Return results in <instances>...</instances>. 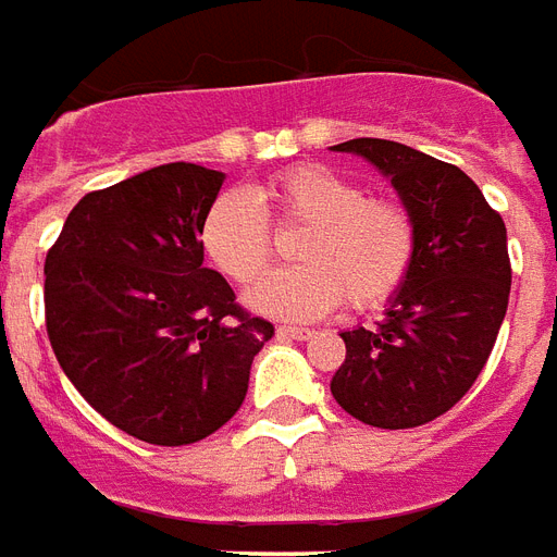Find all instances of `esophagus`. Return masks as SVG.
Wrapping results in <instances>:
<instances>
[{"label":"esophagus","mask_w":557,"mask_h":557,"mask_svg":"<svg viewBox=\"0 0 557 557\" xmlns=\"http://www.w3.org/2000/svg\"><path fill=\"white\" fill-rule=\"evenodd\" d=\"M278 337H290V341H308V337H313V329H299V325H278Z\"/></svg>","instance_id":"obj_1"}]
</instances>
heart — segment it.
Returning <instances> with one entry per match:
<instances>
[{"label":"heart","instance_id":"1","mask_svg":"<svg viewBox=\"0 0 557 557\" xmlns=\"http://www.w3.org/2000/svg\"><path fill=\"white\" fill-rule=\"evenodd\" d=\"M275 232H299L294 270L249 294L255 311L317 320L349 299L375 311L403 290L417 255V223L399 199L370 196L349 175L299 164L270 175L249 199L223 194L202 220V246L234 284H255L275 261Z\"/></svg>","mask_w":557,"mask_h":557}]
</instances>
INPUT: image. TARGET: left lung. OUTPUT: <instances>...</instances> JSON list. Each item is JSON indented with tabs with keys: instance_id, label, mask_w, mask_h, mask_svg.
<instances>
[{
	"instance_id": "1",
	"label": "left lung",
	"mask_w": 557,
	"mask_h": 557,
	"mask_svg": "<svg viewBox=\"0 0 557 557\" xmlns=\"http://www.w3.org/2000/svg\"><path fill=\"white\" fill-rule=\"evenodd\" d=\"M334 149L391 175L417 223V255L382 323L341 334L332 393L367 425L417 429L461 403L491 358L511 296L505 223L455 164L379 137Z\"/></svg>"
}]
</instances>
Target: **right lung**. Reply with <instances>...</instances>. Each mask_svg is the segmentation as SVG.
Segmentation results:
<instances>
[{"instance_id": "add662e5", "label": "right lung", "mask_w": 557, "mask_h": 557, "mask_svg": "<svg viewBox=\"0 0 557 557\" xmlns=\"http://www.w3.org/2000/svg\"><path fill=\"white\" fill-rule=\"evenodd\" d=\"M220 187L223 173L175 161L90 190L46 252V334L61 370L94 411L154 446L232 420L275 334L202 267L199 232Z\"/></svg>"}]
</instances>
